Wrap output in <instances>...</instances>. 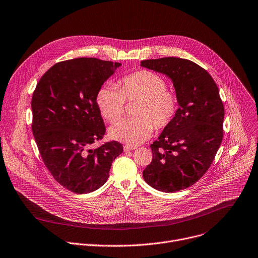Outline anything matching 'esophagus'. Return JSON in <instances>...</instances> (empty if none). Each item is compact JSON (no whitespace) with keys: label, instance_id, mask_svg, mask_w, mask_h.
<instances>
[{"label":"esophagus","instance_id":"obj_1","mask_svg":"<svg viewBox=\"0 0 258 258\" xmlns=\"http://www.w3.org/2000/svg\"><path fill=\"white\" fill-rule=\"evenodd\" d=\"M136 148H137L136 146H131V145H125V146L123 147L124 151H131V150H135Z\"/></svg>","mask_w":258,"mask_h":258}]
</instances>
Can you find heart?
<instances>
[{
	"label": "heart",
	"mask_w": 258,
	"mask_h": 258,
	"mask_svg": "<svg viewBox=\"0 0 258 258\" xmlns=\"http://www.w3.org/2000/svg\"><path fill=\"white\" fill-rule=\"evenodd\" d=\"M119 89L113 84L102 85L96 93L100 112L109 122L118 120L126 102L138 103L133 118H125L111 126L110 137L131 146L143 143L156 128L167 127L175 118L179 101L175 92L167 89L166 81L150 71H138L123 76Z\"/></svg>",
	"instance_id": "b5f03b06"
}]
</instances>
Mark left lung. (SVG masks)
I'll use <instances>...</instances> for the list:
<instances>
[{
	"instance_id": "1",
	"label": "left lung",
	"mask_w": 258,
	"mask_h": 258,
	"mask_svg": "<svg viewBox=\"0 0 258 258\" xmlns=\"http://www.w3.org/2000/svg\"><path fill=\"white\" fill-rule=\"evenodd\" d=\"M141 66L169 76L179 101L174 120L150 145L152 160L143 178L163 192L185 189L209 170L222 142L224 107L218 87L189 59L162 57Z\"/></svg>"
}]
</instances>
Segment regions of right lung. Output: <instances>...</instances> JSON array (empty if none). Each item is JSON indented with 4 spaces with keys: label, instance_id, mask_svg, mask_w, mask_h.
<instances>
[{
    "label": "right lung",
    "instance_id": "right-lung-1",
    "mask_svg": "<svg viewBox=\"0 0 258 258\" xmlns=\"http://www.w3.org/2000/svg\"><path fill=\"white\" fill-rule=\"evenodd\" d=\"M119 66L95 57L59 61L34 90L32 131L40 155L52 177L75 194L100 188L123 151L117 141L90 148L106 133L96 93Z\"/></svg>",
    "mask_w": 258,
    "mask_h": 258
}]
</instances>
